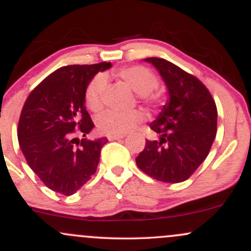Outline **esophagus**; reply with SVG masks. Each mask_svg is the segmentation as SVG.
<instances>
[{
    "label": "esophagus",
    "mask_w": 251,
    "mask_h": 251,
    "mask_svg": "<svg viewBox=\"0 0 251 251\" xmlns=\"http://www.w3.org/2000/svg\"><path fill=\"white\" fill-rule=\"evenodd\" d=\"M125 137V134H108L107 135V139L108 140H118V139H122V138Z\"/></svg>",
    "instance_id": "1"
}]
</instances>
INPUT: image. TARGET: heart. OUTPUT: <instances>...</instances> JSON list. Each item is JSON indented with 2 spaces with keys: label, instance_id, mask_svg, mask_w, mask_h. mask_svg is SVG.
Returning <instances> with one entry per match:
<instances>
[{
  "label": "heart",
  "instance_id": "heart-1",
  "mask_svg": "<svg viewBox=\"0 0 251 251\" xmlns=\"http://www.w3.org/2000/svg\"><path fill=\"white\" fill-rule=\"evenodd\" d=\"M117 75L137 92L138 97L144 102L155 103L159 96L154 93L158 87V77L151 70L144 66H131L122 68ZM106 87V76L98 74L88 82L85 89V103L92 112H99L102 108V94ZM145 119L142 109H131L127 112L108 111L98 119V128L105 134H123L134 128Z\"/></svg>",
  "mask_w": 251,
  "mask_h": 251
}]
</instances>
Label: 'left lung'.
I'll return each instance as SVG.
<instances>
[{
    "instance_id": "obj_1",
    "label": "left lung",
    "mask_w": 251,
    "mask_h": 251,
    "mask_svg": "<svg viewBox=\"0 0 251 251\" xmlns=\"http://www.w3.org/2000/svg\"><path fill=\"white\" fill-rule=\"evenodd\" d=\"M169 91V101L150 128L159 140H146L137 166L154 179L180 183L208 157L217 132V107L197 77L160 57H148Z\"/></svg>"
}]
</instances>
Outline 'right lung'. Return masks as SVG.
Wrapping results in <instances>:
<instances>
[{
	"instance_id": "right-lung-1",
	"label": "right lung",
	"mask_w": 251,
	"mask_h": 251,
	"mask_svg": "<svg viewBox=\"0 0 251 251\" xmlns=\"http://www.w3.org/2000/svg\"><path fill=\"white\" fill-rule=\"evenodd\" d=\"M111 62L59 68L25 100L17 126L20 148L29 168L48 189L65 196L76 192L96 174L107 138L79 140L94 124L85 106V89Z\"/></svg>"
}]
</instances>
